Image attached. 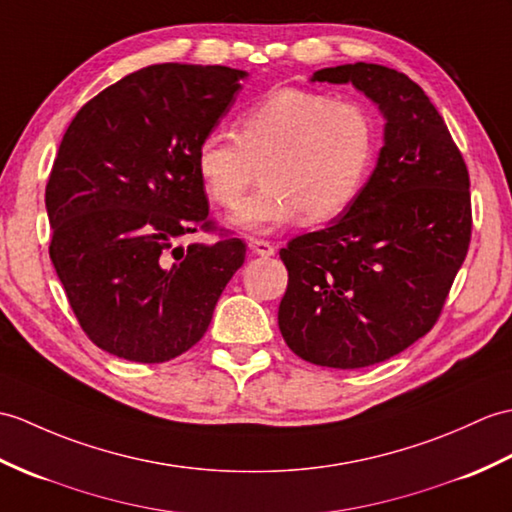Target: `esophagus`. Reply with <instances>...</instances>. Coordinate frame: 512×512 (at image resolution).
<instances>
[{
  "label": "esophagus",
  "mask_w": 512,
  "mask_h": 512,
  "mask_svg": "<svg viewBox=\"0 0 512 512\" xmlns=\"http://www.w3.org/2000/svg\"><path fill=\"white\" fill-rule=\"evenodd\" d=\"M248 248L259 257H270L275 255V246L266 240H259V237H248Z\"/></svg>",
  "instance_id": "obj_1"
}]
</instances>
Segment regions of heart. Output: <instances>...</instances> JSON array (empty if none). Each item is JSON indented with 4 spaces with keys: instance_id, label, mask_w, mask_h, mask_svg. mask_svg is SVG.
Listing matches in <instances>:
<instances>
[{
    "instance_id": "b5f03b06",
    "label": "heart",
    "mask_w": 512,
    "mask_h": 512,
    "mask_svg": "<svg viewBox=\"0 0 512 512\" xmlns=\"http://www.w3.org/2000/svg\"><path fill=\"white\" fill-rule=\"evenodd\" d=\"M377 150L371 111L307 89H275L237 117L235 135L209 130L196 146V174L209 200L233 207L257 178L264 187L229 222L270 233L305 216L329 222L362 194Z\"/></svg>"
}]
</instances>
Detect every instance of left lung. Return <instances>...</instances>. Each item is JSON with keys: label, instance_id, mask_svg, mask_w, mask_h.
<instances>
[{"label": "left lung", "instance_id": "1", "mask_svg": "<svg viewBox=\"0 0 512 512\" xmlns=\"http://www.w3.org/2000/svg\"><path fill=\"white\" fill-rule=\"evenodd\" d=\"M351 85L382 111L384 146L358 200L281 248L285 344L329 368H364L408 349L443 312L471 242L469 172L441 113L397 69L355 63L312 82Z\"/></svg>", "mask_w": 512, "mask_h": 512}]
</instances>
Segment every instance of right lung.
Here are the masks:
<instances>
[{"label": "right lung", "mask_w": 512, "mask_h": 512, "mask_svg": "<svg viewBox=\"0 0 512 512\" xmlns=\"http://www.w3.org/2000/svg\"><path fill=\"white\" fill-rule=\"evenodd\" d=\"M246 71L150 65L71 120L45 187L50 257L82 331L106 353L159 364L205 336L246 244H176L213 231L196 146Z\"/></svg>", "instance_id": "add662e5"}]
</instances>
